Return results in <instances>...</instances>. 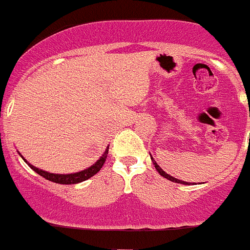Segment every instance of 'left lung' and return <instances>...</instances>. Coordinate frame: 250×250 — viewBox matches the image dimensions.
<instances>
[{
	"label": "left lung",
	"mask_w": 250,
	"mask_h": 250,
	"mask_svg": "<svg viewBox=\"0 0 250 250\" xmlns=\"http://www.w3.org/2000/svg\"><path fill=\"white\" fill-rule=\"evenodd\" d=\"M150 158H151V161H152V164H154V167H155V169L158 170V173L160 174L161 176H163V178H167V180H170V182H174V183H179V184H184V185H190L191 183H188V182H183V180H179V179H176V178H174V176H171V175H169V174H167L164 171V170L161 169L160 167H159L158 164H156V161L154 160V158H152L151 155H150ZM194 184V183H193Z\"/></svg>",
	"instance_id": "8db88e82"
}]
</instances>
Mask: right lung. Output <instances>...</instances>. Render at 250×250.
Here are the masks:
<instances>
[{
	"label": "right lung",
	"mask_w": 250,
	"mask_h": 250,
	"mask_svg": "<svg viewBox=\"0 0 250 250\" xmlns=\"http://www.w3.org/2000/svg\"><path fill=\"white\" fill-rule=\"evenodd\" d=\"M107 152H109V146L106 147L105 152H104L103 155L100 156V159H99L95 164H92L91 167H89L87 169H83L81 170V171H77V173H72V174H54V173H48V171H45V170L42 169H39V167H34L32 164H30L27 160H26L23 156L21 155V158L23 159V161H25L26 164L28 165V167H31V169L34 170L35 173H37L39 175L43 176L45 179H47V180H50V182L52 183H57V184H79V183H83L85 182V180H87V179H90L91 176H94L95 174L99 173L100 171V169L103 167L104 163H105L106 158H107Z\"/></svg>",
	"instance_id": "1"
}]
</instances>
